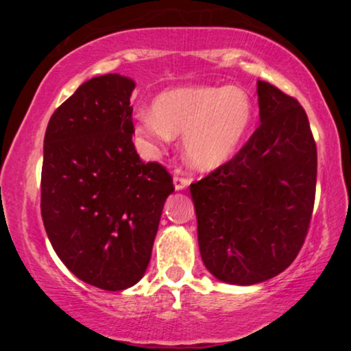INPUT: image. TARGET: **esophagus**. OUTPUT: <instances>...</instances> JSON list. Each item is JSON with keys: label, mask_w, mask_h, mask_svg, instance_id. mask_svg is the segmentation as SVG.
<instances>
[{"label": "esophagus", "mask_w": 351, "mask_h": 351, "mask_svg": "<svg viewBox=\"0 0 351 351\" xmlns=\"http://www.w3.org/2000/svg\"><path fill=\"white\" fill-rule=\"evenodd\" d=\"M189 184H190L189 177H184L182 174H176L174 176V186H176V190H184V189H186V186H189Z\"/></svg>", "instance_id": "1"}]
</instances>
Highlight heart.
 <instances>
[{
  "label": "heart",
  "instance_id": "b5f03b06",
  "mask_svg": "<svg viewBox=\"0 0 351 351\" xmlns=\"http://www.w3.org/2000/svg\"><path fill=\"white\" fill-rule=\"evenodd\" d=\"M252 117L251 97L244 89L191 86L158 95L153 113L137 117L136 134L150 152L169 142L172 134H184L189 165L213 171L238 152Z\"/></svg>",
  "mask_w": 351,
  "mask_h": 351
}]
</instances>
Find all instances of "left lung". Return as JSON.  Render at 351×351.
Returning a JSON list of instances; mask_svg holds the SVG:
<instances>
[{"instance_id": "8db88e82", "label": "left lung", "mask_w": 351, "mask_h": 351, "mask_svg": "<svg viewBox=\"0 0 351 351\" xmlns=\"http://www.w3.org/2000/svg\"><path fill=\"white\" fill-rule=\"evenodd\" d=\"M258 126L232 160L190 185L204 265L220 281L257 285L304 246L318 155L299 100L257 81Z\"/></svg>"}]
</instances>
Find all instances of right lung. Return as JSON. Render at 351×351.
I'll return each instance as SVG.
<instances>
[{
  "mask_svg": "<svg viewBox=\"0 0 351 351\" xmlns=\"http://www.w3.org/2000/svg\"><path fill=\"white\" fill-rule=\"evenodd\" d=\"M132 80L86 81L52 113L45 136L41 217L65 267L81 281L123 291L145 273L162 206L174 191L160 162L132 142Z\"/></svg>",
  "mask_w": 351,
  "mask_h": 351,
  "instance_id": "obj_1",
  "label": "right lung"
}]
</instances>
